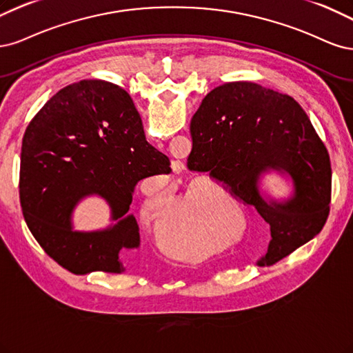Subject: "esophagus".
Here are the masks:
<instances>
[{
    "instance_id": "34e87169",
    "label": "esophagus",
    "mask_w": 353,
    "mask_h": 353,
    "mask_svg": "<svg viewBox=\"0 0 353 353\" xmlns=\"http://www.w3.org/2000/svg\"><path fill=\"white\" fill-rule=\"evenodd\" d=\"M177 172H181V168H180V170H177Z\"/></svg>"
}]
</instances>
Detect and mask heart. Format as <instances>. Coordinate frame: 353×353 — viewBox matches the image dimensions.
<instances>
[{
	"label": "heart",
	"instance_id": "1",
	"mask_svg": "<svg viewBox=\"0 0 353 353\" xmlns=\"http://www.w3.org/2000/svg\"><path fill=\"white\" fill-rule=\"evenodd\" d=\"M174 207V190L164 188L148 193L142 208V219L160 225V242L176 255H207L219 249L215 223L219 215L217 192L203 186L193 188L189 195ZM170 212L169 214L168 212ZM168 214V216L166 214ZM166 214L167 218L163 215Z\"/></svg>",
	"mask_w": 353,
	"mask_h": 353
}]
</instances>
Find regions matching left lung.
I'll return each mask as SVG.
<instances>
[{"label": "left lung", "mask_w": 353, "mask_h": 353, "mask_svg": "<svg viewBox=\"0 0 353 353\" xmlns=\"http://www.w3.org/2000/svg\"><path fill=\"white\" fill-rule=\"evenodd\" d=\"M190 134V172L210 173L270 224L268 251L258 264H276L321 232L332 201V164L292 97L252 82L224 83L202 99ZM270 169L291 179L294 195L288 201L260 195L259 177Z\"/></svg>", "instance_id": "obj_1"}]
</instances>
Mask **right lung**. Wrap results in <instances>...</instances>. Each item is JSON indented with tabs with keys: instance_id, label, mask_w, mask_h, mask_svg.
Segmentation results:
<instances>
[{
	"instance_id": "add662e5",
	"label": "right lung",
	"mask_w": 353,
	"mask_h": 353,
	"mask_svg": "<svg viewBox=\"0 0 353 353\" xmlns=\"http://www.w3.org/2000/svg\"><path fill=\"white\" fill-rule=\"evenodd\" d=\"M168 157L146 142L130 95L105 81H81L59 90L32 119L20 157V205L47 255L73 274H120L123 249L139 248L129 208L138 181L168 174ZM110 205L114 226L76 232L71 215L83 197Z\"/></svg>"
}]
</instances>
